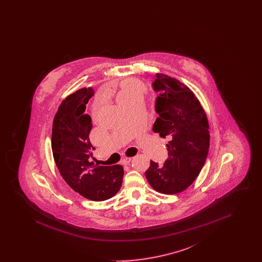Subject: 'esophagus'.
<instances>
[{"instance_id":"obj_1","label":"esophagus","mask_w":262,"mask_h":262,"mask_svg":"<svg viewBox=\"0 0 262 262\" xmlns=\"http://www.w3.org/2000/svg\"><path fill=\"white\" fill-rule=\"evenodd\" d=\"M130 160H132V158H129V157H125L124 159H122V165H127V164H129L130 162Z\"/></svg>"}]
</instances>
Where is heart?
Wrapping results in <instances>:
<instances>
[{"label":"heart","mask_w":262,"mask_h":262,"mask_svg":"<svg viewBox=\"0 0 262 262\" xmlns=\"http://www.w3.org/2000/svg\"><path fill=\"white\" fill-rule=\"evenodd\" d=\"M144 91L143 84L137 79H126L121 85V90L118 95L119 104H125L137 97H141Z\"/></svg>","instance_id":"b5f03b06"}]
</instances>
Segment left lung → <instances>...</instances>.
Here are the masks:
<instances>
[{
	"instance_id": "1",
	"label": "left lung",
	"mask_w": 262,
	"mask_h": 262,
	"mask_svg": "<svg viewBox=\"0 0 262 262\" xmlns=\"http://www.w3.org/2000/svg\"><path fill=\"white\" fill-rule=\"evenodd\" d=\"M152 88L158 92L155 112L159 115L152 129L169 139L168 158L163 166L151 160L145 177L156 191L174 194L200 174L209 149V125L200 101L180 80L156 74Z\"/></svg>"
}]
</instances>
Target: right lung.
I'll use <instances>...</instances> for the list:
<instances>
[{
	"label": "right lung",
	"mask_w": 262,
	"mask_h": 262,
	"mask_svg": "<svg viewBox=\"0 0 262 262\" xmlns=\"http://www.w3.org/2000/svg\"><path fill=\"white\" fill-rule=\"evenodd\" d=\"M91 88H81L62 100L52 127V151L59 172L66 183L88 200L103 201L121 188L124 168L121 165L98 166L90 162L92 146L89 134L91 117L85 114Z\"/></svg>",
	"instance_id": "add662e5"
}]
</instances>
